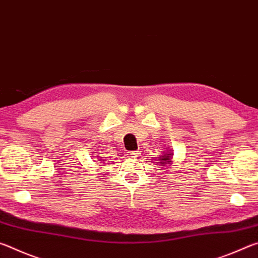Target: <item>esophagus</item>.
Here are the masks:
<instances>
[{"label":"esophagus","mask_w":258,"mask_h":258,"mask_svg":"<svg viewBox=\"0 0 258 258\" xmlns=\"http://www.w3.org/2000/svg\"><path fill=\"white\" fill-rule=\"evenodd\" d=\"M130 156L133 157V158H137V157L140 156V151L137 150V151H131L130 152Z\"/></svg>","instance_id":"esophagus-1"}]
</instances>
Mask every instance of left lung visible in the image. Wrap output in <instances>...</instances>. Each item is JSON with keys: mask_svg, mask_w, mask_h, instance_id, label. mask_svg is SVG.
Listing matches in <instances>:
<instances>
[{"mask_svg": "<svg viewBox=\"0 0 258 258\" xmlns=\"http://www.w3.org/2000/svg\"><path fill=\"white\" fill-rule=\"evenodd\" d=\"M167 157H169V156H165V158H163L160 161H166V163H167Z\"/></svg>", "mask_w": 258, "mask_h": 258, "instance_id": "obj_1", "label": "left lung"}]
</instances>
